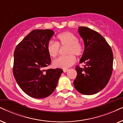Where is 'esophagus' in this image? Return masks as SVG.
<instances>
[{"label": "esophagus", "instance_id": "1", "mask_svg": "<svg viewBox=\"0 0 123 123\" xmlns=\"http://www.w3.org/2000/svg\"><path fill=\"white\" fill-rule=\"evenodd\" d=\"M68 69H63V72H64V73H66L67 72H68Z\"/></svg>", "mask_w": 123, "mask_h": 123}]
</instances>
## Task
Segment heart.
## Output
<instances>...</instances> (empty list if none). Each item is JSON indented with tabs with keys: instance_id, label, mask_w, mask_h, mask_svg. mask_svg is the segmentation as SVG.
<instances>
[{
	"instance_id": "1",
	"label": "heart",
	"mask_w": 123,
	"mask_h": 123,
	"mask_svg": "<svg viewBox=\"0 0 123 123\" xmlns=\"http://www.w3.org/2000/svg\"><path fill=\"white\" fill-rule=\"evenodd\" d=\"M58 43L53 41L49 42L47 50L50 56L55 58L58 54L59 45L67 46L65 56H60L53 62L55 68L67 69L72 66L76 62L74 56H80L83 53V45L78 41V37L70 31H65L60 33L57 36Z\"/></svg>"
}]
</instances>
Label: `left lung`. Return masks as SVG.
Returning <instances> with one entry per match:
<instances>
[{
	"instance_id": "8db88e82",
	"label": "left lung",
	"mask_w": 123,
	"mask_h": 123,
	"mask_svg": "<svg viewBox=\"0 0 123 123\" xmlns=\"http://www.w3.org/2000/svg\"><path fill=\"white\" fill-rule=\"evenodd\" d=\"M78 30L85 45L80 63L85 65L83 68L76 67L77 75L73 84L80 93L93 95L105 88L110 80L113 54L100 33L86 27H79Z\"/></svg>"
}]
</instances>
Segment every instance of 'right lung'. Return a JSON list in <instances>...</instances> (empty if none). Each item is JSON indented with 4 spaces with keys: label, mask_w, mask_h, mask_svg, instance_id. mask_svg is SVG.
Here are the masks:
<instances>
[{
    "label": "right lung",
    "mask_w": 123,
    "mask_h": 123,
    "mask_svg": "<svg viewBox=\"0 0 123 123\" xmlns=\"http://www.w3.org/2000/svg\"><path fill=\"white\" fill-rule=\"evenodd\" d=\"M54 34L53 30H35L16 46L13 72L17 83L25 93L43 98L54 91L63 70L44 68L51 63L47 46Z\"/></svg>",
    "instance_id": "obj_1"
}]
</instances>
